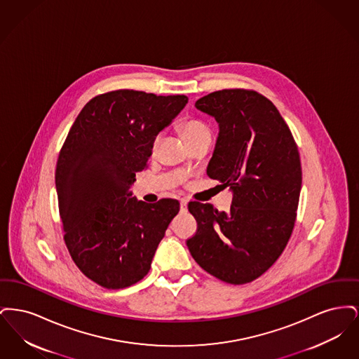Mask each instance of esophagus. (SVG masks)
Wrapping results in <instances>:
<instances>
[{"label":"esophagus","mask_w":359,"mask_h":359,"mask_svg":"<svg viewBox=\"0 0 359 359\" xmlns=\"http://www.w3.org/2000/svg\"><path fill=\"white\" fill-rule=\"evenodd\" d=\"M180 211H182V212H187V201L183 199V201L180 202Z\"/></svg>","instance_id":"1"}]
</instances>
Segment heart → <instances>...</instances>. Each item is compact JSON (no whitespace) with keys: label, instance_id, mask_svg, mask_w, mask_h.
Listing matches in <instances>:
<instances>
[{"label":"heart","instance_id":"b5f03b06","mask_svg":"<svg viewBox=\"0 0 359 359\" xmlns=\"http://www.w3.org/2000/svg\"><path fill=\"white\" fill-rule=\"evenodd\" d=\"M180 129H182V133H183V136L187 140L188 142H192V141L198 140L199 137L211 135L210 129L205 126V123L198 120H189L184 122L180 126ZM154 145H156V142H154Z\"/></svg>","mask_w":359,"mask_h":359}]
</instances>
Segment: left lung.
<instances>
[{
	"mask_svg": "<svg viewBox=\"0 0 359 359\" xmlns=\"http://www.w3.org/2000/svg\"><path fill=\"white\" fill-rule=\"evenodd\" d=\"M195 107L218 122L207 175L230 188L233 202L227 212L188 203L198 222L188 249L205 272L246 284L265 273L290 241L302 189L299 151L276 106L257 91H215Z\"/></svg>",
	"mask_w": 359,
	"mask_h": 359,
	"instance_id": "8db88e82",
	"label": "left lung"
}]
</instances>
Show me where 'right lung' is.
I'll return each instance as SVG.
<instances>
[{
  "label": "right lung",
  "mask_w": 359,
  "mask_h": 359,
  "mask_svg": "<svg viewBox=\"0 0 359 359\" xmlns=\"http://www.w3.org/2000/svg\"><path fill=\"white\" fill-rule=\"evenodd\" d=\"M187 102L186 95L110 91L86 103L69 129L55 173L65 241L82 273L103 288L144 278L179 212L176 199L151 205L129 189L156 136Z\"/></svg>",
  "instance_id": "1"
}]
</instances>
